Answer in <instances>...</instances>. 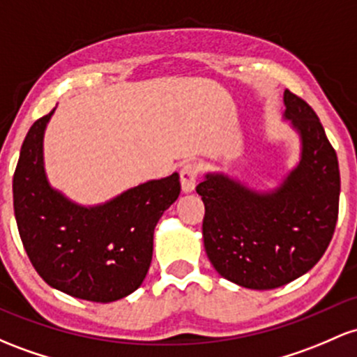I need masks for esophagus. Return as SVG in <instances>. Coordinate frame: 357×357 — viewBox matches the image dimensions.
I'll use <instances>...</instances> for the list:
<instances>
[{"label":"esophagus","mask_w":357,"mask_h":357,"mask_svg":"<svg viewBox=\"0 0 357 357\" xmlns=\"http://www.w3.org/2000/svg\"><path fill=\"white\" fill-rule=\"evenodd\" d=\"M179 179H181V188L185 193H191L197 186V179H198V167L197 164L193 162H186L183 164L181 171H179Z\"/></svg>","instance_id":"esophagus-1"}]
</instances>
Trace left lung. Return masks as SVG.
<instances>
[{"label":"left lung","mask_w":357,"mask_h":357,"mask_svg":"<svg viewBox=\"0 0 357 357\" xmlns=\"http://www.w3.org/2000/svg\"><path fill=\"white\" fill-rule=\"evenodd\" d=\"M284 105L303 149L281 188L256 193L223 174H206L197 186L206 256L220 276L250 289L280 288L310 271L339 217L337 154L307 101L287 89Z\"/></svg>","instance_id":"1"}]
</instances>
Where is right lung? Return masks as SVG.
<instances>
[{"mask_svg": "<svg viewBox=\"0 0 357 357\" xmlns=\"http://www.w3.org/2000/svg\"><path fill=\"white\" fill-rule=\"evenodd\" d=\"M52 113L30 127L13 174L20 238L35 271L52 288L96 303L120 300L146 278L154 229L179 197V176L144 183L95 208L74 205L44 174L42 140Z\"/></svg>", "mask_w": 357, "mask_h": 357, "instance_id": "obj_1", "label": "right lung"}]
</instances>
